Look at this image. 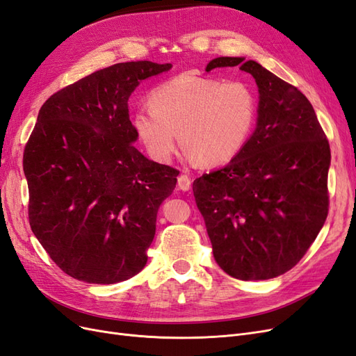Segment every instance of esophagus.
I'll return each instance as SVG.
<instances>
[{"label":"esophagus","mask_w":356,"mask_h":356,"mask_svg":"<svg viewBox=\"0 0 356 356\" xmlns=\"http://www.w3.org/2000/svg\"><path fill=\"white\" fill-rule=\"evenodd\" d=\"M177 182H178V188L182 191H188L191 188V178L187 175H179Z\"/></svg>","instance_id":"34e87169"}]
</instances>
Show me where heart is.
<instances>
[{
    "label": "heart",
    "mask_w": 356,
    "mask_h": 356,
    "mask_svg": "<svg viewBox=\"0 0 356 356\" xmlns=\"http://www.w3.org/2000/svg\"><path fill=\"white\" fill-rule=\"evenodd\" d=\"M150 103L134 113L132 125L147 153L162 163L172 159L182 141L191 161L225 165L246 145L257 119V97L250 85L195 72L159 83Z\"/></svg>",
    "instance_id": "b5f03b06"
}]
</instances>
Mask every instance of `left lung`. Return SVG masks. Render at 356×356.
<instances>
[{
	"mask_svg": "<svg viewBox=\"0 0 356 356\" xmlns=\"http://www.w3.org/2000/svg\"><path fill=\"white\" fill-rule=\"evenodd\" d=\"M234 66L256 81V129L225 168L195 179L193 193L220 269L269 280L302 259L325 222L332 153L309 100L257 61L216 57L206 72Z\"/></svg>",
	"mask_w": 356,
	"mask_h": 356,
	"instance_id": "8db88e82",
	"label": "left lung"
}]
</instances>
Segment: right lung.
I'll list each match as a JSON object with an SVG mask.
<instances>
[{"instance_id": "1", "label": "right lung", "mask_w": 356, "mask_h": 356, "mask_svg": "<svg viewBox=\"0 0 356 356\" xmlns=\"http://www.w3.org/2000/svg\"><path fill=\"white\" fill-rule=\"evenodd\" d=\"M172 65L128 61L97 70L48 99L23 153L32 232L67 275L115 284L147 264L157 211L179 170L134 143L128 100Z\"/></svg>"}]
</instances>
